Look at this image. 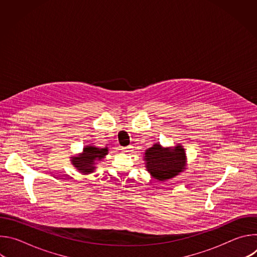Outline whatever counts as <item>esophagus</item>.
Masks as SVG:
<instances>
[{"label": "esophagus", "instance_id": "1", "mask_svg": "<svg viewBox=\"0 0 257 257\" xmlns=\"http://www.w3.org/2000/svg\"><path fill=\"white\" fill-rule=\"evenodd\" d=\"M122 151H123L124 153H131V152H133V146H131V145L125 146V148L122 149Z\"/></svg>", "mask_w": 257, "mask_h": 257}]
</instances>
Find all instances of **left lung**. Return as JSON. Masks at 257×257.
Returning a JSON list of instances; mask_svg holds the SVG:
<instances>
[{"instance_id": "1", "label": "left lung", "mask_w": 257, "mask_h": 257, "mask_svg": "<svg viewBox=\"0 0 257 257\" xmlns=\"http://www.w3.org/2000/svg\"><path fill=\"white\" fill-rule=\"evenodd\" d=\"M146 168L151 175L161 181L173 178L183 171L186 161L184 149L176 146L174 150H165L155 144L145 153Z\"/></svg>"}]
</instances>
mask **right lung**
Returning <instances> with one entry per match:
<instances>
[{
	"label": "right lung",
	"instance_id": "1",
	"mask_svg": "<svg viewBox=\"0 0 257 257\" xmlns=\"http://www.w3.org/2000/svg\"><path fill=\"white\" fill-rule=\"evenodd\" d=\"M107 154V149H98L95 146H86L83 150V154L77 158H73L72 163L74 167L82 174H89L95 169L94 163L104 158Z\"/></svg>",
	"mask_w": 257,
	"mask_h": 257
}]
</instances>
